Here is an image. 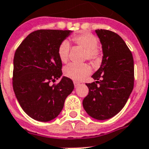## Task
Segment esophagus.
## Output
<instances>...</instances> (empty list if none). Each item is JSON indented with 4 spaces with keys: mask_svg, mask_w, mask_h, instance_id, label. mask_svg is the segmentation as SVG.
I'll return each mask as SVG.
<instances>
[{
    "mask_svg": "<svg viewBox=\"0 0 149 149\" xmlns=\"http://www.w3.org/2000/svg\"><path fill=\"white\" fill-rule=\"evenodd\" d=\"M74 86H75V88H77V87H78L79 86V82H74Z\"/></svg>",
    "mask_w": 149,
    "mask_h": 149,
    "instance_id": "1",
    "label": "esophagus"
}]
</instances>
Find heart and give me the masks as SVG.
Listing matches in <instances>:
<instances>
[{
    "instance_id": "b5f03b06",
    "label": "heart",
    "mask_w": 149,
    "mask_h": 149,
    "mask_svg": "<svg viewBox=\"0 0 149 149\" xmlns=\"http://www.w3.org/2000/svg\"><path fill=\"white\" fill-rule=\"evenodd\" d=\"M72 42L86 49L85 59H88L95 65L102 60V52L97 47L99 40L90 33H81L72 38ZM70 45L68 40H63L58 47V56L62 63H66L69 59ZM91 72L89 64L70 63L63 69V73L66 77L75 81H81Z\"/></svg>"
}]
</instances>
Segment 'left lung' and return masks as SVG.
Listing matches in <instances>:
<instances>
[{
  "label": "left lung",
  "instance_id": "left-lung-1",
  "mask_svg": "<svg viewBox=\"0 0 149 149\" xmlns=\"http://www.w3.org/2000/svg\"><path fill=\"white\" fill-rule=\"evenodd\" d=\"M102 44V64L86 83L89 93L83 106L87 114L98 120L118 114L126 103L134 87V60L123 38L107 30H96Z\"/></svg>",
  "mask_w": 149,
  "mask_h": 149
}]
</instances>
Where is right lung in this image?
Returning a JSON list of instances; mask_svg holds the SVG:
<instances>
[{
	"label": "right lung",
	"instance_id": "right-lung-1",
	"mask_svg": "<svg viewBox=\"0 0 149 149\" xmlns=\"http://www.w3.org/2000/svg\"><path fill=\"white\" fill-rule=\"evenodd\" d=\"M71 31L38 30L22 41L14 57L13 88L24 112L35 120L49 122L62 111L74 89L72 79L62 76L58 47ZM61 78L57 84H52Z\"/></svg>",
	"mask_w": 149,
	"mask_h": 149
}]
</instances>
